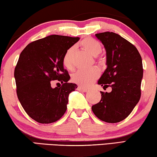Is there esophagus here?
Here are the masks:
<instances>
[{
  "label": "esophagus",
  "mask_w": 157,
  "mask_h": 157,
  "mask_svg": "<svg viewBox=\"0 0 157 157\" xmlns=\"http://www.w3.org/2000/svg\"><path fill=\"white\" fill-rule=\"evenodd\" d=\"M78 90H81V91H82V92H87L88 91V89H86V88H82V87H81V86H78Z\"/></svg>",
  "instance_id": "esophagus-1"
}]
</instances>
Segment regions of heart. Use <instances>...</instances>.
Instances as JSON below:
<instances>
[{
	"instance_id": "1",
	"label": "heart",
	"mask_w": 157,
	"mask_h": 157,
	"mask_svg": "<svg viewBox=\"0 0 157 157\" xmlns=\"http://www.w3.org/2000/svg\"><path fill=\"white\" fill-rule=\"evenodd\" d=\"M81 47L94 56H98L102 52V46L100 42L93 38L87 37L81 41ZM75 47H70L66 51L63 56V64L67 69H72L74 67V58ZM99 64L103 65L102 59L98 60ZM99 76V71L96 68L88 70H78L72 74L71 81L74 83L83 88H88L97 80Z\"/></svg>"
}]
</instances>
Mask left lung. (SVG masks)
I'll return each mask as SVG.
<instances>
[{
  "label": "left lung",
  "instance_id": "obj_1",
  "mask_svg": "<svg viewBox=\"0 0 157 157\" xmlns=\"http://www.w3.org/2000/svg\"><path fill=\"white\" fill-rule=\"evenodd\" d=\"M106 50L108 66L98 83L110 93L101 92L99 103L92 106L95 116L102 121L116 123L132 113L141 97L142 61L135 46L114 33L95 35Z\"/></svg>",
  "mask_w": 157,
  "mask_h": 157
}]
</instances>
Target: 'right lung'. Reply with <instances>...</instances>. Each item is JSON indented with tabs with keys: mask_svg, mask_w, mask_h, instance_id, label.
I'll use <instances>...</instances> for the list:
<instances>
[{
	"mask_svg": "<svg viewBox=\"0 0 157 157\" xmlns=\"http://www.w3.org/2000/svg\"><path fill=\"white\" fill-rule=\"evenodd\" d=\"M78 40L49 35L29 43L20 54L14 71L17 95L27 114L36 122L52 123L67 110L68 97L77 86L68 83L70 76L63 68V56ZM52 80L62 86L52 88Z\"/></svg>",
	"mask_w": 157,
	"mask_h": 157,
	"instance_id": "1",
	"label": "right lung"
}]
</instances>
